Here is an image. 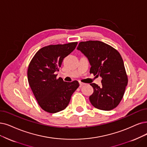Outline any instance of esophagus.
Returning a JSON list of instances; mask_svg holds the SVG:
<instances>
[{"label":"esophagus","mask_w":147,"mask_h":147,"mask_svg":"<svg viewBox=\"0 0 147 147\" xmlns=\"http://www.w3.org/2000/svg\"><path fill=\"white\" fill-rule=\"evenodd\" d=\"M80 87H81V86H84L85 84L84 83H81V82H80Z\"/></svg>","instance_id":"34e87169"}]
</instances>
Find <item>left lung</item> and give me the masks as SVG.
Segmentation results:
<instances>
[{
	"instance_id": "left-lung-1",
	"label": "left lung",
	"mask_w": 147,
	"mask_h": 147,
	"mask_svg": "<svg viewBox=\"0 0 147 147\" xmlns=\"http://www.w3.org/2000/svg\"><path fill=\"white\" fill-rule=\"evenodd\" d=\"M77 50L87 58L91 66L90 73L102 78L101 86L90 85L93 93L89 100L93 107L111 110L118 106L128 83L124 61L113 47L100 41H87L79 43Z\"/></svg>"
}]
</instances>
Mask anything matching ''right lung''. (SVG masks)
Segmentation results:
<instances>
[{"label": "right lung", "mask_w": 147, "mask_h": 147, "mask_svg": "<svg viewBox=\"0 0 147 147\" xmlns=\"http://www.w3.org/2000/svg\"><path fill=\"white\" fill-rule=\"evenodd\" d=\"M77 42L45 46L35 54L29 64L28 80L40 106L51 113L65 109L73 93L79 87L77 81L65 82L57 78L64 58L75 49Z\"/></svg>", "instance_id": "obj_1"}]
</instances>
